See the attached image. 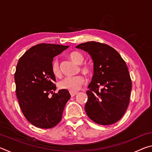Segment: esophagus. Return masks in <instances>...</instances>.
Returning a JSON list of instances; mask_svg holds the SVG:
<instances>
[{
	"label": "esophagus",
	"instance_id": "1",
	"mask_svg": "<svg viewBox=\"0 0 152 152\" xmlns=\"http://www.w3.org/2000/svg\"><path fill=\"white\" fill-rule=\"evenodd\" d=\"M70 95L72 97H73L74 96H76V95L78 94V92H72V91H70Z\"/></svg>",
	"mask_w": 152,
	"mask_h": 152
}]
</instances>
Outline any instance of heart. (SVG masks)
<instances>
[{
	"label": "heart",
	"mask_w": 152,
	"mask_h": 152,
	"mask_svg": "<svg viewBox=\"0 0 152 152\" xmlns=\"http://www.w3.org/2000/svg\"><path fill=\"white\" fill-rule=\"evenodd\" d=\"M72 61L77 64H81L84 60V56L78 51H73L69 55ZM80 69L82 73L85 75H88L91 72V67L88 65H80ZM52 72L56 77L61 76V70L58 60H54L51 66ZM85 83V78L82 75H78L73 77H66L59 82L58 86L61 89L68 90L69 91L76 92L81 88L82 85Z\"/></svg>",
	"instance_id": "obj_1"
}]
</instances>
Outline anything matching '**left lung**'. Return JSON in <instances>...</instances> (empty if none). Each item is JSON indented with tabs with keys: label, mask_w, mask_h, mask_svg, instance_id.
I'll use <instances>...</instances> for the list:
<instances>
[{
	"label": "left lung",
	"mask_w": 152,
	"mask_h": 152,
	"mask_svg": "<svg viewBox=\"0 0 152 152\" xmlns=\"http://www.w3.org/2000/svg\"><path fill=\"white\" fill-rule=\"evenodd\" d=\"M76 48L88 52L94 63V74L86 92L87 115L102 125L117 122L127 109L132 91L125 61L114 48L104 43L88 42Z\"/></svg>",
	"instance_id": "obj_1"
}]
</instances>
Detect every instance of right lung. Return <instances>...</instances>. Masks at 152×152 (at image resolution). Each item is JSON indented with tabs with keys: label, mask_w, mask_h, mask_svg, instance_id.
<instances>
[{
	"label": "right lung",
	"mask_w": 152,
	"mask_h": 152,
	"mask_svg": "<svg viewBox=\"0 0 152 152\" xmlns=\"http://www.w3.org/2000/svg\"><path fill=\"white\" fill-rule=\"evenodd\" d=\"M68 47L40 43L28 50L18 61L15 73L17 96L23 114L35 127L52 128L62 117L70 94L65 89L53 93L56 77L51 66L53 58Z\"/></svg>",
	"instance_id": "obj_1"
}]
</instances>
